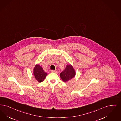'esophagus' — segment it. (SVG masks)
Listing matches in <instances>:
<instances>
[{
	"label": "esophagus",
	"mask_w": 121,
	"mask_h": 121,
	"mask_svg": "<svg viewBox=\"0 0 121 121\" xmlns=\"http://www.w3.org/2000/svg\"><path fill=\"white\" fill-rule=\"evenodd\" d=\"M51 73H57V71H54V70H51Z\"/></svg>",
	"instance_id": "obj_1"
}]
</instances>
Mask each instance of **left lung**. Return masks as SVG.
Returning <instances> with one entry per match:
<instances>
[{
  "label": "left lung",
  "instance_id": "1",
  "mask_svg": "<svg viewBox=\"0 0 121 121\" xmlns=\"http://www.w3.org/2000/svg\"><path fill=\"white\" fill-rule=\"evenodd\" d=\"M76 73L71 65H67L64 71L60 73V76L64 82L71 80L75 76Z\"/></svg>",
  "mask_w": 121,
  "mask_h": 121
}]
</instances>
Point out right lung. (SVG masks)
<instances>
[{
    "label": "right lung",
    "instance_id": "right-lung-1",
    "mask_svg": "<svg viewBox=\"0 0 121 121\" xmlns=\"http://www.w3.org/2000/svg\"><path fill=\"white\" fill-rule=\"evenodd\" d=\"M33 74L35 78L39 82H43L46 76L47 75V74L44 72L42 68L39 64L36 65L35 67Z\"/></svg>",
    "mask_w": 121,
    "mask_h": 121
}]
</instances>
